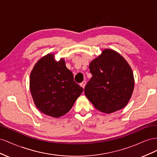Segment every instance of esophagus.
Masks as SVG:
<instances>
[{"label": "esophagus", "mask_w": 157, "mask_h": 157, "mask_svg": "<svg viewBox=\"0 0 157 157\" xmlns=\"http://www.w3.org/2000/svg\"><path fill=\"white\" fill-rule=\"evenodd\" d=\"M86 82L85 81V80H84V81H83L82 82H81V83L80 84V86H81L83 88H84L85 86H86Z\"/></svg>", "instance_id": "1"}]
</instances>
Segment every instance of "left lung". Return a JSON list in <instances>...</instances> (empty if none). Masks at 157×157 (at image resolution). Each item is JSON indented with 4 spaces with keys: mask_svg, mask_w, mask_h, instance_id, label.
I'll return each mask as SVG.
<instances>
[{
    "mask_svg": "<svg viewBox=\"0 0 157 157\" xmlns=\"http://www.w3.org/2000/svg\"><path fill=\"white\" fill-rule=\"evenodd\" d=\"M89 68L92 77L84 93L94 106L108 114L124 108L134 88V74L126 60L117 52L105 49Z\"/></svg>",
    "mask_w": 157,
    "mask_h": 157,
    "instance_id": "1",
    "label": "left lung"
}]
</instances>
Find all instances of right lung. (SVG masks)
Wrapping results in <instances>:
<instances>
[{
	"label": "right lung",
	"instance_id": "right-lung-1",
	"mask_svg": "<svg viewBox=\"0 0 157 157\" xmlns=\"http://www.w3.org/2000/svg\"><path fill=\"white\" fill-rule=\"evenodd\" d=\"M29 88L35 106L42 113L58 118L67 113L83 88L74 81L65 59L57 61L54 54L42 57L33 67Z\"/></svg>",
	"mask_w": 157,
	"mask_h": 157
}]
</instances>
